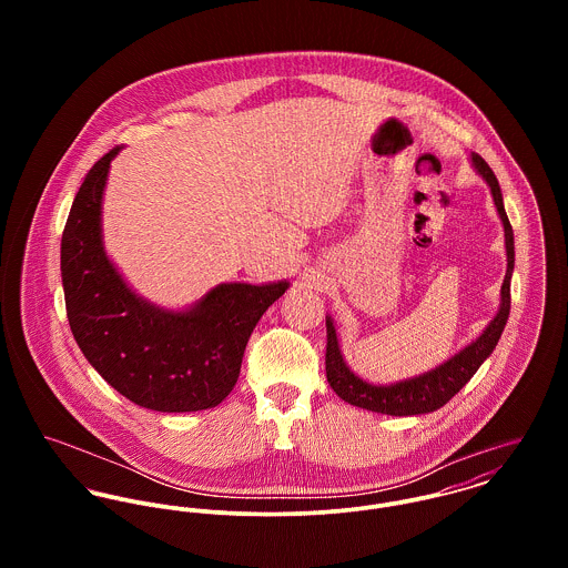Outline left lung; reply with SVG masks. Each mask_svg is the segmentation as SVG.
<instances>
[{
	"mask_svg": "<svg viewBox=\"0 0 568 568\" xmlns=\"http://www.w3.org/2000/svg\"><path fill=\"white\" fill-rule=\"evenodd\" d=\"M473 163L477 172L484 176L491 190L494 205L498 210V216L503 221L505 230V248H507V273L500 286V308L496 317L489 322L486 329L477 341H473L468 347H464L459 354L448 358L444 365L419 374L415 378H408L403 383L394 385H372L358 378L343 361L336 329L332 325V320L325 317V327H327V345H325V376L334 394L349 403V405L361 406L374 413H385V415H419V413H430L437 410L439 406L446 405L481 367V363L494 352L503 327L507 324L509 317V282H511V271H514V232L509 225V219L503 207V194L500 185L491 172V168L484 162L481 155H473Z\"/></svg>",
	"mask_w": 568,
	"mask_h": 568,
	"instance_id": "1",
	"label": "left lung"
}]
</instances>
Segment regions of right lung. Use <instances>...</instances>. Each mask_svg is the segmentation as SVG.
Returning <instances> with one entry per match:
<instances>
[{
  "label": "right lung",
  "instance_id": "add662e5",
  "mask_svg": "<svg viewBox=\"0 0 568 568\" xmlns=\"http://www.w3.org/2000/svg\"><path fill=\"white\" fill-rule=\"evenodd\" d=\"M120 149L87 172L63 230L72 334L93 369L131 403L162 413L212 408L234 389L253 327L288 282L219 284L183 313L138 297L106 257L100 230L102 192Z\"/></svg>",
  "mask_w": 568,
  "mask_h": 568
}]
</instances>
